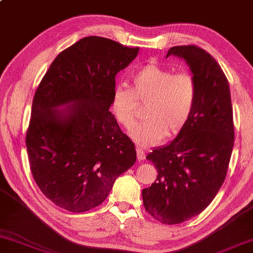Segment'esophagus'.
<instances>
[{"label": "esophagus", "instance_id": "obj_1", "mask_svg": "<svg viewBox=\"0 0 253 253\" xmlns=\"http://www.w3.org/2000/svg\"><path fill=\"white\" fill-rule=\"evenodd\" d=\"M137 159L141 162V160H144L146 158V155H145V151L142 150L140 147H137Z\"/></svg>", "mask_w": 253, "mask_h": 253}]
</instances>
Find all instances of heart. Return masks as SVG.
<instances>
[{
	"label": "heart",
	"mask_w": 253,
	"mask_h": 253,
	"mask_svg": "<svg viewBox=\"0 0 253 253\" xmlns=\"http://www.w3.org/2000/svg\"><path fill=\"white\" fill-rule=\"evenodd\" d=\"M197 97L196 82L191 74L149 64L130 79V88L116 86L111 107L117 122L127 129L136 122V106L147 103L146 121L136 125L129 135L141 147L157 144L165 136H173L187 125Z\"/></svg>",
	"instance_id": "b5f03b06"
}]
</instances>
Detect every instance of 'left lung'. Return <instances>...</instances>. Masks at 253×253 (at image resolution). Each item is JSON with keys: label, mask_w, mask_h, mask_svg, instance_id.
Wrapping results in <instances>:
<instances>
[{"label": "left lung", "mask_w": 253, "mask_h": 253, "mask_svg": "<svg viewBox=\"0 0 253 253\" xmlns=\"http://www.w3.org/2000/svg\"><path fill=\"white\" fill-rule=\"evenodd\" d=\"M170 55L185 59L197 86L194 112L170 144L157 147L147 159L158 176L142 190L147 212L165 224H177L210 205L226 178L235 128L229 83L217 61L195 45L173 46Z\"/></svg>", "instance_id": "left-lung-1"}]
</instances>
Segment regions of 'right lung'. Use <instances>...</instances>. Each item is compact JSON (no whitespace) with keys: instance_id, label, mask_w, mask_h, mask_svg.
I'll return each instance as SVG.
<instances>
[{"instance_id":"obj_1","label":"right lung","mask_w":253,"mask_h":253,"mask_svg":"<svg viewBox=\"0 0 253 253\" xmlns=\"http://www.w3.org/2000/svg\"><path fill=\"white\" fill-rule=\"evenodd\" d=\"M138 50L84 38L57 55L35 91L26 132L31 171L41 191L63 209L97 207L134 166V142L109 107L115 77Z\"/></svg>"}]
</instances>
